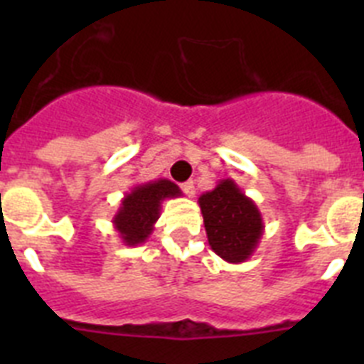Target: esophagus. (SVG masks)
<instances>
[{"mask_svg": "<svg viewBox=\"0 0 364 364\" xmlns=\"http://www.w3.org/2000/svg\"><path fill=\"white\" fill-rule=\"evenodd\" d=\"M180 188H182V191H184L188 197H193V195H195V182H193V180L184 182V184L180 186Z\"/></svg>", "mask_w": 364, "mask_h": 364, "instance_id": "esophagus-1", "label": "esophagus"}]
</instances>
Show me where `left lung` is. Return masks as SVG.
<instances>
[{
  "label": "left lung",
  "instance_id": "obj_1",
  "mask_svg": "<svg viewBox=\"0 0 364 364\" xmlns=\"http://www.w3.org/2000/svg\"><path fill=\"white\" fill-rule=\"evenodd\" d=\"M198 205L211 250L231 264L246 262L264 233L255 202L244 195L235 180L224 178L215 189L202 193Z\"/></svg>",
  "mask_w": 364,
  "mask_h": 364
}]
</instances>
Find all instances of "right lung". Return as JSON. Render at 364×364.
<instances>
[{
  "instance_id": "add662e5",
  "label": "right lung",
  "mask_w": 364,
  "mask_h": 364,
  "mask_svg": "<svg viewBox=\"0 0 364 364\" xmlns=\"http://www.w3.org/2000/svg\"><path fill=\"white\" fill-rule=\"evenodd\" d=\"M178 197H182L180 188L167 178L136 184L129 193H125L120 208L112 217V226L118 231L122 242L125 246L146 242L159 220L162 202Z\"/></svg>"
}]
</instances>
